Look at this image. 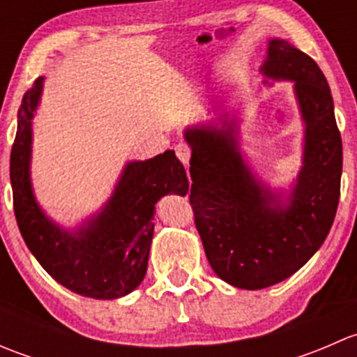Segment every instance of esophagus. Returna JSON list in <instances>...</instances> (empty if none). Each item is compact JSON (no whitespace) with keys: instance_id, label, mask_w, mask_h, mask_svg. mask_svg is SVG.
I'll list each match as a JSON object with an SVG mask.
<instances>
[{"instance_id":"obj_1","label":"esophagus","mask_w":357,"mask_h":357,"mask_svg":"<svg viewBox=\"0 0 357 357\" xmlns=\"http://www.w3.org/2000/svg\"><path fill=\"white\" fill-rule=\"evenodd\" d=\"M174 150H176V155H178L179 160H181L185 165H188L190 157H192V150H190V146L186 145V143H178Z\"/></svg>"}]
</instances>
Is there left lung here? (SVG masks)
Returning a JSON list of instances; mask_svg holds the SVG:
<instances>
[{
    "instance_id": "obj_1",
    "label": "left lung",
    "mask_w": 357,
    "mask_h": 357,
    "mask_svg": "<svg viewBox=\"0 0 357 357\" xmlns=\"http://www.w3.org/2000/svg\"><path fill=\"white\" fill-rule=\"evenodd\" d=\"M261 72L294 81L305 124L302 167L287 199L245 164L235 117L185 131L192 146L190 204L205 255L219 278L245 290L266 289L298 271L325 242L340 197L342 138L321 68L275 38Z\"/></svg>"
}]
</instances>
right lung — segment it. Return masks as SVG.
<instances>
[{"label": "right lung", "mask_w": 357, "mask_h": 357, "mask_svg": "<svg viewBox=\"0 0 357 357\" xmlns=\"http://www.w3.org/2000/svg\"><path fill=\"white\" fill-rule=\"evenodd\" d=\"M45 77L36 79L19 109L10 155L13 211L25 245L60 285L82 297L119 298L143 282L153 236L155 204L167 193L186 195L188 178L174 150L128 162L102 211L81 228H60L43 212L31 185L32 119Z\"/></svg>", "instance_id": "obj_1"}]
</instances>
